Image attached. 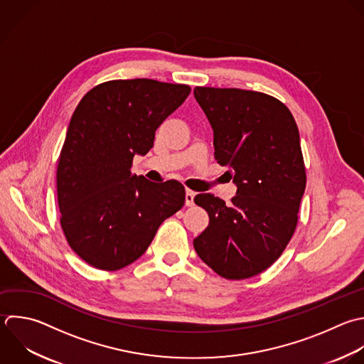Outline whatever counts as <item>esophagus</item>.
<instances>
[{"label":"esophagus","instance_id":"34e87169","mask_svg":"<svg viewBox=\"0 0 364 364\" xmlns=\"http://www.w3.org/2000/svg\"><path fill=\"white\" fill-rule=\"evenodd\" d=\"M195 192L191 189H186V195H185V203L186 206H193V198H195Z\"/></svg>","mask_w":364,"mask_h":364}]
</instances>
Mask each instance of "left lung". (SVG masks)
Returning <instances> with one entry per match:
<instances>
[{
  "label": "left lung",
  "mask_w": 364,
  "mask_h": 364,
  "mask_svg": "<svg viewBox=\"0 0 364 364\" xmlns=\"http://www.w3.org/2000/svg\"><path fill=\"white\" fill-rule=\"evenodd\" d=\"M193 94L212 125L215 158L237 186L230 203L195 196L209 225L193 247L219 276L247 279L272 266L296 230L306 188L299 129L289 108L267 94L212 87Z\"/></svg>",
  "instance_id": "left-lung-1"
}]
</instances>
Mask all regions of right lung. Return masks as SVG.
<instances>
[{"instance_id":"1","label":"right lung","mask_w":364,"mask_h":364,"mask_svg":"<svg viewBox=\"0 0 364 364\" xmlns=\"http://www.w3.org/2000/svg\"><path fill=\"white\" fill-rule=\"evenodd\" d=\"M189 94L183 84L114 80L94 87L75 108L58 159L57 195L65 239L88 264L108 272L131 264L183 206L182 183H154L131 168Z\"/></svg>"}]
</instances>
